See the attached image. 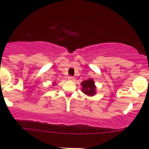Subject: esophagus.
I'll list each match as a JSON object with an SVG mask.
<instances>
[{
  "label": "esophagus",
  "instance_id": "34e87169",
  "mask_svg": "<svg viewBox=\"0 0 149 149\" xmlns=\"http://www.w3.org/2000/svg\"><path fill=\"white\" fill-rule=\"evenodd\" d=\"M68 79L71 80V81H73V80H75V78L73 76H69L68 77Z\"/></svg>",
  "mask_w": 149,
  "mask_h": 149
}]
</instances>
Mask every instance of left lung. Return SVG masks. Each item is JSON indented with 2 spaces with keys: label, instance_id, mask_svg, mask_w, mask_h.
Wrapping results in <instances>:
<instances>
[{
  "label": "left lung",
  "instance_id": "left-lung-1",
  "mask_svg": "<svg viewBox=\"0 0 149 149\" xmlns=\"http://www.w3.org/2000/svg\"><path fill=\"white\" fill-rule=\"evenodd\" d=\"M83 86L82 91L85 94L89 95V96H92L95 94V85L92 79H88L83 81L81 83Z\"/></svg>",
  "mask_w": 149,
  "mask_h": 149
}]
</instances>
